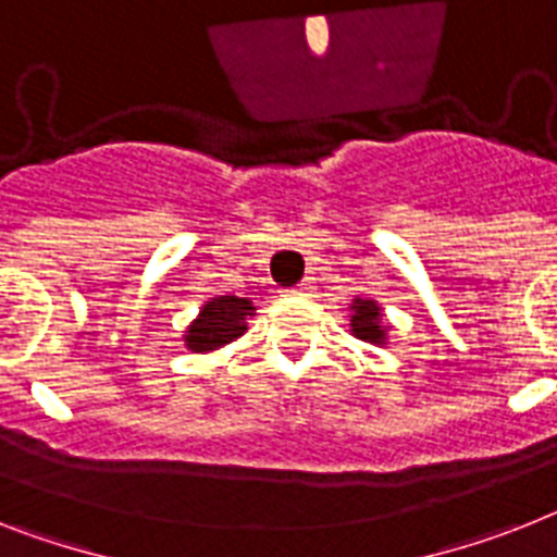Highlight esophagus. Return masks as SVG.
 Masks as SVG:
<instances>
[{"label":"esophagus","instance_id":"esophagus-1","mask_svg":"<svg viewBox=\"0 0 557 557\" xmlns=\"http://www.w3.org/2000/svg\"><path fill=\"white\" fill-rule=\"evenodd\" d=\"M288 292H292V294H302V297H306V294L314 292V283H311V280H302V283H297V286L288 288Z\"/></svg>","mask_w":557,"mask_h":557}]
</instances>
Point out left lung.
Returning <instances> with one entry per match:
<instances>
[{"label": "left lung", "mask_w": 557, "mask_h": 557, "mask_svg": "<svg viewBox=\"0 0 557 557\" xmlns=\"http://www.w3.org/2000/svg\"><path fill=\"white\" fill-rule=\"evenodd\" d=\"M350 331L357 339L362 343H373V345H382L385 343V325H382V308L376 306L373 300H354L350 306Z\"/></svg>", "instance_id": "1"}]
</instances>
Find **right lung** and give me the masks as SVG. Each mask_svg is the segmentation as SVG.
I'll list each match as a JSON object with an SVG mask.
<instances>
[{"instance_id": "right-lung-1", "label": "right lung", "mask_w": 557, "mask_h": 557, "mask_svg": "<svg viewBox=\"0 0 557 557\" xmlns=\"http://www.w3.org/2000/svg\"><path fill=\"white\" fill-rule=\"evenodd\" d=\"M251 311L255 306L246 297H214L186 331V345L198 354L223 348L246 331V317H251Z\"/></svg>"}]
</instances>
